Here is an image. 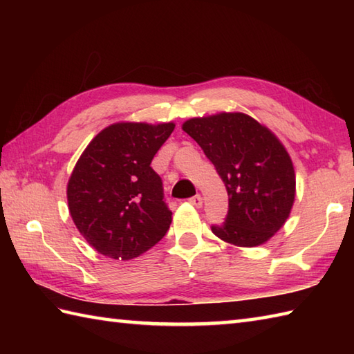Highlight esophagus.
<instances>
[{"label":"esophagus","instance_id":"esophagus-1","mask_svg":"<svg viewBox=\"0 0 354 354\" xmlns=\"http://www.w3.org/2000/svg\"><path fill=\"white\" fill-rule=\"evenodd\" d=\"M190 204L194 205V207H202V196L201 194H194L193 198H190Z\"/></svg>","mask_w":354,"mask_h":354}]
</instances>
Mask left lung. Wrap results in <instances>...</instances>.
<instances>
[{
  "instance_id": "8db88e82",
  "label": "left lung",
  "mask_w": 354,
  "mask_h": 354,
  "mask_svg": "<svg viewBox=\"0 0 354 354\" xmlns=\"http://www.w3.org/2000/svg\"><path fill=\"white\" fill-rule=\"evenodd\" d=\"M183 129L213 162L228 193V214L212 231L237 246L265 243L283 227L295 199V171L281 142L240 112L192 118Z\"/></svg>"
}]
</instances>
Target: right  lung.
Returning <instances> with one entry per match:
<instances>
[{
	"label": "right lung",
	"mask_w": 354,
	"mask_h": 354,
	"mask_svg": "<svg viewBox=\"0 0 354 354\" xmlns=\"http://www.w3.org/2000/svg\"><path fill=\"white\" fill-rule=\"evenodd\" d=\"M173 129V123L111 124L79 158L66 196L74 223L95 251L131 260L169 231L171 212L150 162Z\"/></svg>",
	"instance_id": "1"
}]
</instances>
